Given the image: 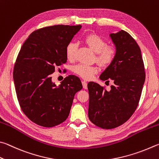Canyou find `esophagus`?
<instances>
[{"label":"esophagus","instance_id":"esophagus-1","mask_svg":"<svg viewBox=\"0 0 159 159\" xmlns=\"http://www.w3.org/2000/svg\"><path fill=\"white\" fill-rule=\"evenodd\" d=\"M82 86H83V88H84V89H87V82L82 81Z\"/></svg>","mask_w":159,"mask_h":159}]
</instances>
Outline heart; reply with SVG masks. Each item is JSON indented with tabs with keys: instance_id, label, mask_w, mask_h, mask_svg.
<instances>
[{
	"instance_id": "b5f03b06",
	"label": "heart",
	"mask_w": 159,
	"mask_h": 159,
	"mask_svg": "<svg viewBox=\"0 0 159 159\" xmlns=\"http://www.w3.org/2000/svg\"><path fill=\"white\" fill-rule=\"evenodd\" d=\"M85 42L92 51L96 54V61L104 67L108 66L115 57V50L112 47L106 46V42L97 34L88 35L85 38ZM77 44L70 43L66 47V57L70 61H74L76 58ZM72 70L75 74L85 80H91L93 75L98 72V68L95 66L78 64L73 67Z\"/></svg>"
}]
</instances>
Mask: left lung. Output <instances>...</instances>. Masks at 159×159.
<instances>
[{
	"instance_id": "1",
	"label": "left lung",
	"mask_w": 159,
	"mask_h": 159,
	"mask_svg": "<svg viewBox=\"0 0 159 159\" xmlns=\"http://www.w3.org/2000/svg\"><path fill=\"white\" fill-rule=\"evenodd\" d=\"M110 37L115 46V57L100 79H110L114 84L110 91L93 82L87 85L89 118L105 129H114L129 120L138 107L145 81L141 50L132 36L121 30L110 33Z\"/></svg>"
}]
</instances>
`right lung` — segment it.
<instances>
[{
    "label": "right lung",
    "instance_id": "obj_1",
    "mask_svg": "<svg viewBox=\"0 0 159 159\" xmlns=\"http://www.w3.org/2000/svg\"><path fill=\"white\" fill-rule=\"evenodd\" d=\"M81 25H55L33 31L16 58L13 79L19 105L29 119L44 127L66 120L75 93L82 89L80 78L70 75L57 86L51 74L67 61L66 47Z\"/></svg>",
    "mask_w": 159,
    "mask_h": 159
}]
</instances>
